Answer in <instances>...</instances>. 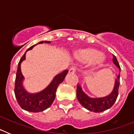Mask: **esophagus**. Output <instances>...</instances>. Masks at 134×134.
Returning a JSON list of instances; mask_svg holds the SVG:
<instances>
[{"mask_svg":"<svg viewBox=\"0 0 134 134\" xmlns=\"http://www.w3.org/2000/svg\"><path fill=\"white\" fill-rule=\"evenodd\" d=\"M76 68L75 66H73V67H72V68H70L69 72L70 73H74L76 72Z\"/></svg>","mask_w":134,"mask_h":134,"instance_id":"34e87169","label":"esophagus"}]
</instances>
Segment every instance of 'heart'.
I'll list each match as a JSON object with an SVG mask.
<instances>
[{
  "label": "heart",
  "instance_id": "heart-1",
  "mask_svg": "<svg viewBox=\"0 0 134 134\" xmlns=\"http://www.w3.org/2000/svg\"><path fill=\"white\" fill-rule=\"evenodd\" d=\"M76 58L80 62H92V64L95 66H100L105 60V57L102 53H100L97 49L94 48H85L80 49L76 53Z\"/></svg>",
  "mask_w": 134,
  "mask_h": 134
}]
</instances>
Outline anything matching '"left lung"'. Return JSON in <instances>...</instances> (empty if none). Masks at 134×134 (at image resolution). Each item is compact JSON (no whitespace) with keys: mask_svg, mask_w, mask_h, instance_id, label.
Returning a JSON list of instances; mask_svg holds the SVG:
<instances>
[{"mask_svg":"<svg viewBox=\"0 0 134 134\" xmlns=\"http://www.w3.org/2000/svg\"><path fill=\"white\" fill-rule=\"evenodd\" d=\"M113 62L120 70V66L118 63V61L116 58V57L114 55H113ZM119 79H120V72H119V74L118 75L117 79L115 80V83L113 92L109 95L105 97L97 98V99H93V98L88 97V96L85 94L83 91H82L81 87L77 85L76 96H77L78 100L80 102V103L86 109L89 110L91 111H93V112H96V113L103 112L105 110L111 108L118 98L119 83H120Z\"/></svg>","mask_w":134,"mask_h":134,"instance_id":"obj_1","label":"left lung"}]
</instances>
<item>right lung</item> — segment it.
I'll list each match as a JSON object with an SVG mask.
<instances>
[{
	"mask_svg": "<svg viewBox=\"0 0 134 134\" xmlns=\"http://www.w3.org/2000/svg\"><path fill=\"white\" fill-rule=\"evenodd\" d=\"M43 42L50 43L51 41H40L37 44L43 43ZM35 46H36V44L30 47L26 51V52L28 50L31 49ZM26 52L21 57L18 64L16 79H15V90H14L15 97L20 107L23 109L29 111V112H34V113L41 112L50 107L51 105L54 102L55 97L57 88L62 82L64 80L68 70H66L60 74L55 76L49 86L41 92L36 93V94H29L25 91L21 83L23 79V76L21 72V63L25 59Z\"/></svg>",
	"mask_w": 134,
	"mask_h": 134,
	"instance_id": "right-lung-1",
	"label": "right lung"
}]
</instances>
